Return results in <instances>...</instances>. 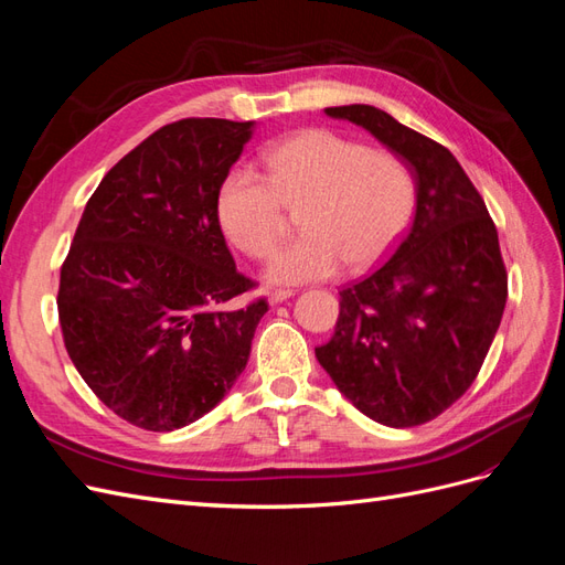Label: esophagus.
I'll use <instances>...</instances> for the list:
<instances>
[{
  "mask_svg": "<svg viewBox=\"0 0 565 565\" xmlns=\"http://www.w3.org/2000/svg\"><path fill=\"white\" fill-rule=\"evenodd\" d=\"M289 297H295V292L292 289H273V292L268 295V301L276 306V303H282V301H287Z\"/></svg>",
  "mask_w": 565,
  "mask_h": 565,
  "instance_id": "34e87169",
  "label": "esophagus"
}]
</instances>
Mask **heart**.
I'll return each instance as SVG.
<instances>
[{
  "label": "heart",
  "instance_id": "obj_1",
  "mask_svg": "<svg viewBox=\"0 0 565 565\" xmlns=\"http://www.w3.org/2000/svg\"><path fill=\"white\" fill-rule=\"evenodd\" d=\"M264 177L233 167L216 191V218L249 259L276 252L299 210L301 235L273 256L268 278L299 285L347 264L363 270L401 241L417 202L409 162L332 129H306L264 150Z\"/></svg>",
  "mask_w": 565,
  "mask_h": 565
}]
</instances>
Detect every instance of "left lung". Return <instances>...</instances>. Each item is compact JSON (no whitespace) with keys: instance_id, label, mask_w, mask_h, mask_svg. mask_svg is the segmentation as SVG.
<instances>
[{"instance_id":"8db88e82","label":"left lung","mask_w":565,"mask_h":565,"mask_svg":"<svg viewBox=\"0 0 565 565\" xmlns=\"http://www.w3.org/2000/svg\"><path fill=\"white\" fill-rule=\"evenodd\" d=\"M324 113L409 162L417 210L391 259L341 289L334 334L316 358L370 419L419 426L465 396L500 328L509 287L498 228L446 146L372 106Z\"/></svg>"}]
</instances>
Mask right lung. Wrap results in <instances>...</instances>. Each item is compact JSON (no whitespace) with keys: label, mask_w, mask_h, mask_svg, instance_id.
<instances>
[{"label":"right lung","mask_w":565,"mask_h":565,"mask_svg":"<svg viewBox=\"0 0 565 565\" xmlns=\"http://www.w3.org/2000/svg\"><path fill=\"white\" fill-rule=\"evenodd\" d=\"M252 122L185 117L152 131L98 183L61 266L63 344L117 417L174 431L226 396L266 297L235 268L216 191Z\"/></svg>","instance_id":"add662e5"}]
</instances>
